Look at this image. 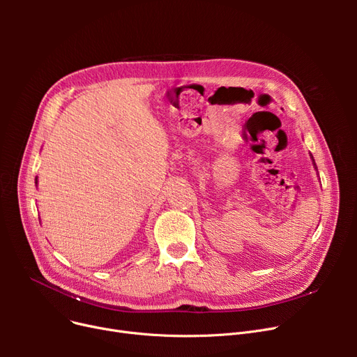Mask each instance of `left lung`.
I'll return each mask as SVG.
<instances>
[{"instance_id": "8db88e82", "label": "left lung", "mask_w": 357, "mask_h": 357, "mask_svg": "<svg viewBox=\"0 0 357 357\" xmlns=\"http://www.w3.org/2000/svg\"><path fill=\"white\" fill-rule=\"evenodd\" d=\"M311 159H312V165H314V167H315V162H314V158L311 156ZM315 169H317V167H315Z\"/></svg>"}]
</instances>
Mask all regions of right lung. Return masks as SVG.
I'll list each match as a JSON object with an SVG mask.
<instances>
[{
	"mask_svg": "<svg viewBox=\"0 0 357 357\" xmlns=\"http://www.w3.org/2000/svg\"><path fill=\"white\" fill-rule=\"evenodd\" d=\"M34 183H36V186H37V176H36V179H34Z\"/></svg>",
	"mask_w": 357,
	"mask_h": 357,
	"instance_id": "add662e5",
	"label": "right lung"
}]
</instances>
